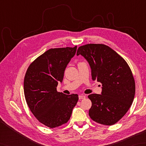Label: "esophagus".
Segmentation results:
<instances>
[{"label": "esophagus", "mask_w": 146, "mask_h": 146, "mask_svg": "<svg viewBox=\"0 0 146 146\" xmlns=\"http://www.w3.org/2000/svg\"><path fill=\"white\" fill-rule=\"evenodd\" d=\"M78 97H79V99H80V100H81V99H84V98H85L86 95H80L78 96Z\"/></svg>", "instance_id": "obj_1"}]
</instances>
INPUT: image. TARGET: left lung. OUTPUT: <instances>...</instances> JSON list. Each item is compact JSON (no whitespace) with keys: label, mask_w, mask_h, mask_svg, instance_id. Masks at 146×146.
<instances>
[{"label":"left lung","mask_w":146,"mask_h":146,"mask_svg":"<svg viewBox=\"0 0 146 146\" xmlns=\"http://www.w3.org/2000/svg\"><path fill=\"white\" fill-rule=\"evenodd\" d=\"M81 54L90 66L92 79L102 84L101 94H91L89 115L95 122L111 125L124 116L134 100L135 85L126 61L108 46L88 44L80 46Z\"/></svg>","instance_id":"1"}]
</instances>
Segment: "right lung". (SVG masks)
I'll return each instance as SVG.
<instances>
[{
  "label": "right lung",
  "instance_id": "add662e5",
  "mask_svg": "<svg viewBox=\"0 0 146 146\" xmlns=\"http://www.w3.org/2000/svg\"><path fill=\"white\" fill-rule=\"evenodd\" d=\"M76 49V46L49 49L26 71L24 91L27 105L36 119L49 128L66 123L78 100V95H64L56 90Z\"/></svg>",
  "mask_w": 146,
  "mask_h": 146
}]
</instances>
